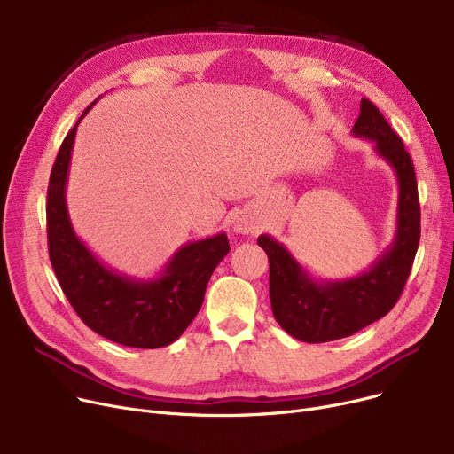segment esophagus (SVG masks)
Here are the masks:
<instances>
[{
	"instance_id": "obj_1",
	"label": "esophagus",
	"mask_w": 454,
	"mask_h": 454,
	"mask_svg": "<svg viewBox=\"0 0 454 454\" xmlns=\"http://www.w3.org/2000/svg\"><path fill=\"white\" fill-rule=\"evenodd\" d=\"M233 230L237 233H243V235H248V233H255L257 231V226L252 219H248L247 215H241V217H237L233 221Z\"/></svg>"
}]
</instances>
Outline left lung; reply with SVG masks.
Wrapping results in <instances>:
<instances>
[{
	"label": "left lung",
	"mask_w": 454,
	"mask_h": 454,
	"mask_svg": "<svg viewBox=\"0 0 454 454\" xmlns=\"http://www.w3.org/2000/svg\"><path fill=\"white\" fill-rule=\"evenodd\" d=\"M353 136L373 141L375 153L397 176V228L394 243L363 274L348 279H313L270 235H259L257 245L270 263V305L276 322L301 342H329L353 335L388 315L411 274L419 245V200L414 165L401 137L385 115L361 99V114Z\"/></svg>",
	"instance_id": "1"
}]
</instances>
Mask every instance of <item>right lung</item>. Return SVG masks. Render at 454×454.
I'll return each instance as SVG.
<instances>
[{"label": "right lung", "instance_id": "add662e5", "mask_svg": "<svg viewBox=\"0 0 454 454\" xmlns=\"http://www.w3.org/2000/svg\"><path fill=\"white\" fill-rule=\"evenodd\" d=\"M77 125L62 141L47 187V245L57 279L75 313L98 335L129 348L169 346L200 311L207 281L230 252L228 237L217 233L180 247L161 274L147 281L105 267L75 235L66 206Z\"/></svg>", "mask_w": 454, "mask_h": 454}]
</instances>
